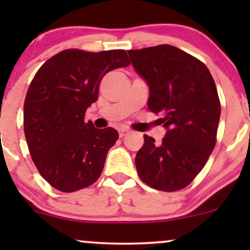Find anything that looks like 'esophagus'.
<instances>
[{
	"label": "esophagus",
	"instance_id": "34e87169",
	"mask_svg": "<svg viewBox=\"0 0 250 250\" xmlns=\"http://www.w3.org/2000/svg\"><path fill=\"white\" fill-rule=\"evenodd\" d=\"M128 133H129V129L128 128H125V127L119 128V136H121V138H123V136H125L126 134H128Z\"/></svg>",
	"mask_w": 250,
	"mask_h": 250
}]
</instances>
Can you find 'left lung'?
<instances>
[{
  "label": "left lung",
  "mask_w": 250,
  "mask_h": 250,
  "mask_svg": "<svg viewBox=\"0 0 250 250\" xmlns=\"http://www.w3.org/2000/svg\"><path fill=\"white\" fill-rule=\"evenodd\" d=\"M127 52L149 86V110L163 115L160 123L166 128L162 143L145 135L136 170L153 189L181 190L204 168L216 143L221 116L216 85L200 60L175 46Z\"/></svg>",
  "instance_id": "1"
}]
</instances>
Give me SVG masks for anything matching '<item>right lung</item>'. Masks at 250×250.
<instances>
[{
	"label": "right lung",
	"instance_id": "right-lung-1",
	"mask_svg": "<svg viewBox=\"0 0 250 250\" xmlns=\"http://www.w3.org/2000/svg\"><path fill=\"white\" fill-rule=\"evenodd\" d=\"M129 64L124 50L85 52L68 49L37 70L23 104V129L41 175L62 192L83 189L101 175L115 128L85 123L108 71Z\"/></svg>",
	"mask_w": 250,
	"mask_h": 250
}]
</instances>
